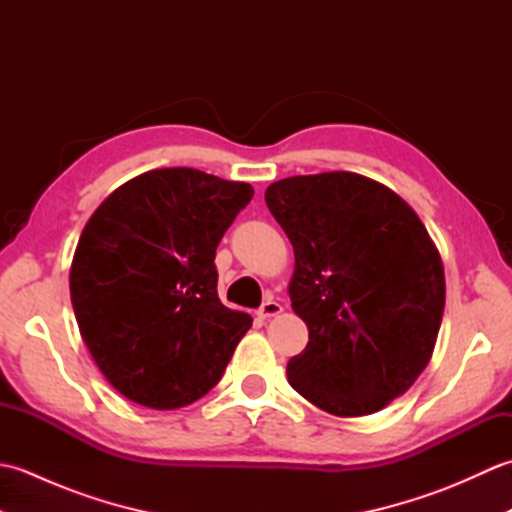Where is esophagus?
Returning <instances> with one entry per match:
<instances>
[{
  "label": "esophagus",
  "mask_w": 512,
  "mask_h": 512,
  "mask_svg": "<svg viewBox=\"0 0 512 512\" xmlns=\"http://www.w3.org/2000/svg\"><path fill=\"white\" fill-rule=\"evenodd\" d=\"M281 310H284V308H281L277 301L268 299L266 303H262V308L257 310V314H259V317H262V319H270V317H277V314H281Z\"/></svg>",
  "instance_id": "34e87169"
}]
</instances>
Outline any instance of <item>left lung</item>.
Returning <instances> with one entry per match:
<instances>
[{"label":"left lung","mask_w":512,"mask_h":512,"mask_svg":"<svg viewBox=\"0 0 512 512\" xmlns=\"http://www.w3.org/2000/svg\"><path fill=\"white\" fill-rule=\"evenodd\" d=\"M266 204L295 248L292 310L308 345L292 389L341 418L405 394L427 367L444 312V268L427 228L398 195L350 171L292 176Z\"/></svg>","instance_id":"left-lung-1"}]
</instances>
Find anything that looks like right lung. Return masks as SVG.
<instances>
[{
  "mask_svg": "<svg viewBox=\"0 0 512 512\" xmlns=\"http://www.w3.org/2000/svg\"><path fill=\"white\" fill-rule=\"evenodd\" d=\"M250 198L246 182L154 169L118 187L85 224L72 308L96 365L125 398L178 409L220 383L253 319L217 297L215 250Z\"/></svg>",
  "mask_w": 512,
  "mask_h": 512,
  "instance_id": "add662e5",
  "label": "right lung"
}]
</instances>
